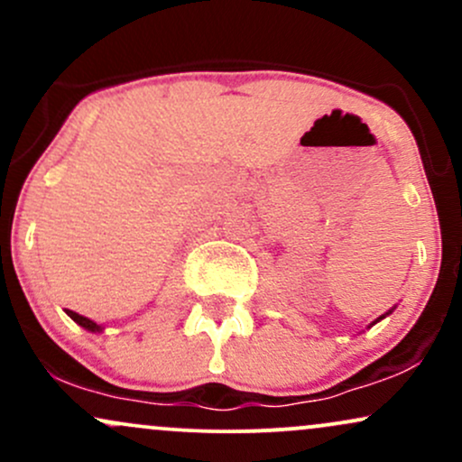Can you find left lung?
<instances>
[{
    "label": "left lung",
    "mask_w": 462,
    "mask_h": 462,
    "mask_svg": "<svg viewBox=\"0 0 462 462\" xmlns=\"http://www.w3.org/2000/svg\"><path fill=\"white\" fill-rule=\"evenodd\" d=\"M393 310H395V309H391L389 312H384V315H380V317H378V319H375L374 323H371V326H375V323H378V321H383V319H384V317H389V315H391V312H393ZM371 326H369V328H371Z\"/></svg>",
    "instance_id": "left-lung-1"
}]
</instances>
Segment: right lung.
I'll return each mask as SVG.
<instances>
[{
	"label": "right lung",
	"mask_w": 462,
	"mask_h": 462,
	"mask_svg": "<svg viewBox=\"0 0 462 462\" xmlns=\"http://www.w3.org/2000/svg\"><path fill=\"white\" fill-rule=\"evenodd\" d=\"M69 317H71L73 321L78 323V326H82L84 330H88V332H102L104 330V326H99V323H95L93 319H88V317H82V315H78V312H73V310H65Z\"/></svg>",
	"instance_id": "1"
}]
</instances>
